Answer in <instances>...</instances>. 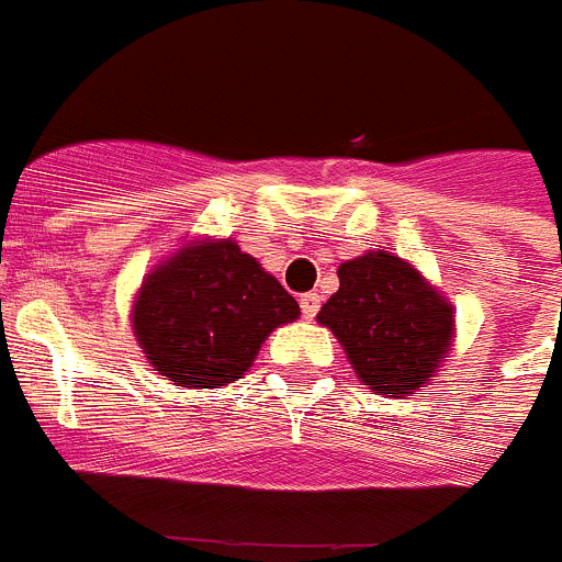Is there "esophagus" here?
<instances>
[{
	"label": "esophagus",
	"mask_w": 562,
	"mask_h": 562,
	"mask_svg": "<svg viewBox=\"0 0 562 562\" xmlns=\"http://www.w3.org/2000/svg\"><path fill=\"white\" fill-rule=\"evenodd\" d=\"M317 310H321V295H317V292L301 295V315H304L306 321H312V317L317 315Z\"/></svg>",
	"instance_id": "esophagus-1"
}]
</instances>
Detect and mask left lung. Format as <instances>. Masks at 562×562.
<instances>
[{
  "instance_id": "left-lung-1",
  "label": "left lung",
  "mask_w": 562,
  "mask_h": 562,
  "mask_svg": "<svg viewBox=\"0 0 562 562\" xmlns=\"http://www.w3.org/2000/svg\"><path fill=\"white\" fill-rule=\"evenodd\" d=\"M340 290L317 312L351 369L376 394H411L439 369L453 340V310L391 252H366L337 270Z\"/></svg>"
}]
</instances>
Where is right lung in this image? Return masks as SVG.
Here are the masks:
<instances>
[{
  "label": "right lung",
  "instance_id": "1",
  "mask_svg": "<svg viewBox=\"0 0 562 562\" xmlns=\"http://www.w3.org/2000/svg\"><path fill=\"white\" fill-rule=\"evenodd\" d=\"M297 301L236 241L182 247L146 278L134 301V335L154 371L182 389L238 380Z\"/></svg>",
  "mask_w": 562,
  "mask_h": 562
}]
</instances>
